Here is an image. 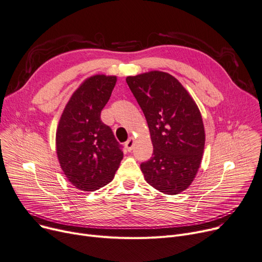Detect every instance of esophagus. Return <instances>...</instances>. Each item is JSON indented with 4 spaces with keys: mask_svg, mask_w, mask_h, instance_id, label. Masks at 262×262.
<instances>
[{
    "mask_svg": "<svg viewBox=\"0 0 262 262\" xmlns=\"http://www.w3.org/2000/svg\"><path fill=\"white\" fill-rule=\"evenodd\" d=\"M135 142H136V140H135V138H129L128 140L125 142V147H126V149L127 150H132L133 148H134V146H135Z\"/></svg>",
    "mask_w": 262,
    "mask_h": 262,
    "instance_id": "obj_1",
    "label": "esophagus"
}]
</instances>
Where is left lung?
<instances>
[{"mask_svg":"<svg viewBox=\"0 0 262 262\" xmlns=\"http://www.w3.org/2000/svg\"><path fill=\"white\" fill-rule=\"evenodd\" d=\"M150 133L152 157L140 167L146 182L177 195L194 181L202 160L205 133L196 102L171 75L152 71L126 78Z\"/></svg>","mask_w":262,"mask_h":262,"instance_id":"left-lung-1","label":"left lung"}]
</instances>
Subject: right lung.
<instances>
[{"label":"right lung","mask_w":262,"mask_h":262,"mask_svg":"<svg viewBox=\"0 0 262 262\" xmlns=\"http://www.w3.org/2000/svg\"><path fill=\"white\" fill-rule=\"evenodd\" d=\"M116 76L87 78L73 94L61 115L56 146L64 175L76 188L94 191L115 177L123 151L112 128L101 121Z\"/></svg>","instance_id":"right-lung-1"}]
</instances>
